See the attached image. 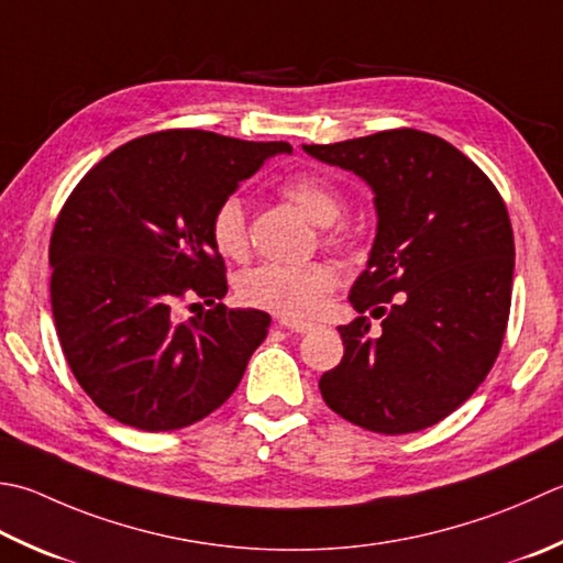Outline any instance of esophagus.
Wrapping results in <instances>:
<instances>
[{
    "instance_id": "obj_1",
    "label": "esophagus",
    "mask_w": 563,
    "mask_h": 563,
    "mask_svg": "<svg viewBox=\"0 0 563 563\" xmlns=\"http://www.w3.org/2000/svg\"><path fill=\"white\" fill-rule=\"evenodd\" d=\"M278 327L288 329V332H312L314 324L312 322H302V319H292V317H278Z\"/></svg>"
}]
</instances>
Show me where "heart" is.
I'll list each match as a JSON object with an SVG mask.
<instances>
[{"label":"heart","instance_id":"1","mask_svg":"<svg viewBox=\"0 0 563 563\" xmlns=\"http://www.w3.org/2000/svg\"><path fill=\"white\" fill-rule=\"evenodd\" d=\"M280 192L292 200L312 222L324 227V241L334 249L356 244L354 229L336 222L344 212V197L339 187L317 173H297L283 183ZM209 236L214 249L227 258L241 261L249 253L246 207L236 195L224 197L209 217ZM336 273L324 261L307 263H263L246 271L236 280L239 300L285 317H305L314 312L324 295L334 288Z\"/></svg>","mask_w":563,"mask_h":563}]
</instances>
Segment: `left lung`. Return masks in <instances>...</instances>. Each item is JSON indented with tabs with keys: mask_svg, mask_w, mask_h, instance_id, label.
I'll use <instances>...</instances> for the list:
<instances>
[{
	"mask_svg": "<svg viewBox=\"0 0 563 563\" xmlns=\"http://www.w3.org/2000/svg\"><path fill=\"white\" fill-rule=\"evenodd\" d=\"M376 192L378 234L339 327L344 358L319 378L324 402L378 434L442 422L486 380L512 300L515 239L498 187L449 141L417 129L305 146ZM368 309L383 318L369 332Z\"/></svg>",
	"mask_w": 563,
	"mask_h": 563,
	"instance_id": "1",
	"label": "left lung"
}]
</instances>
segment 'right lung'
<instances>
[{
    "mask_svg": "<svg viewBox=\"0 0 563 563\" xmlns=\"http://www.w3.org/2000/svg\"><path fill=\"white\" fill-rule=\"evenodd\" d=\"M290 151L285 141L165 129L119 146L75 185L48 246L51 307L73 376L112 420L173 432L236 390L271 317L219 302L227 268L209 217ZM200 296L209 311L194 302ZM187 301L198 314L180 320Z\"/></svg>",
    "mask_w": 563,
    "mask_h": 563,
    "instance_id": "obj_1",
    "label": "right lung"
}]
</instances>
